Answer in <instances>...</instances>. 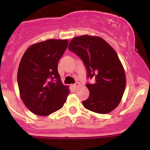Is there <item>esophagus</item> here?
<instances>
[{"label":"esophagus","instance_id":"1","mask_svg":"<svg viewBox=\"0 0 150 150\" xmlns=\"http://www.w3.org/2000/svg\"><path fill=\"white\" fill-rule=\"evenodd\" d=\"M79 86H80V83H79V82H76L75 84V85H72L73 88H75V89H76V88H79Z\"/></svg>","mask_w":150,"mask_h":150}]
</instances>
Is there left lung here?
<instances>
[{"mask_svg": "<svg viewBox=\"0 0 150 150\" xmlns=\"http://www.w3.org/2000/svg\"><path fill=\"white\" fill-rule=\"evenodd\" d=\"M68 49L82 60L88 78L94 79L86 85L90 94L84 107L102 114L114 110L126 87L125 71L115 50L102 38L88 35L73 38Z\"/></svg>", "mask_w": 150, "mask_h": 150, "instance_id": "left-lung-1", "label": "left lung"}]
</instances>
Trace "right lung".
<instances>
[{"mask_svg":"<svg viewBox=\"0 0 150 150\" xmlns=\"http://www.w3.org/2000/svg\"><path fill=\"white\" fill-rule=\"evenodd\" d=\"M67 40H47L26 50L17 71L20 95L33 114L47 116L63 107L69 94L62 83L58 62L68 46Z\"/></svg>","mask_w":150,"mask_h":150,"instance_id":"obj_1","label":"right lung"}]
</instances>
